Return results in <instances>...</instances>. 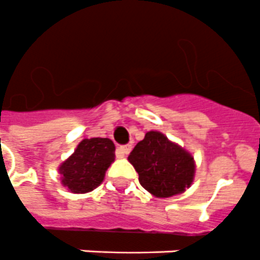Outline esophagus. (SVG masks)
I'll list each match as a JSON object with an SVG mask.
<instances>
[{
    "mask_svg": "<svg viewBox=\"0 0 260 260\" xmlns=\"http://www.w3.org/2000/svg\"><path fill=\"white\" fill-rule=\"evenodd\" d=\"M130 151H132V145H123V146H119L117 149V155L119 158H123Z\"/></svg>",
    "mask_w": 260,
    "mask_h": 260,
    "instance_id": "obj_1",
    "label": "esophagus"
}]
</instances>
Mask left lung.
I'll return each mask as SVG.
<instances>
[{"instance_id":"left-lung-1","label":"left lung","mask_w":260,"mask_h":260,"mask_svg":"<svg viewBox=\"0 0 260 260\" xmlns=\"http://www.w3.org/2000/svg\"><path fill=\"white\" fill-rule=\"evenodd\" d=\"M140 176V184L154 197L185 192L194 180L193 155L159 132H147L128 155Z\"/></svg>"}]
</instances>
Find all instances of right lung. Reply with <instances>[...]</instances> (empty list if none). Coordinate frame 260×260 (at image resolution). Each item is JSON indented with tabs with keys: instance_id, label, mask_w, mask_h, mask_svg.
Wrapping results in <instances>:
<instances>
[{
	"instance_id": "right-lung-1",
	"label": "right lung",
	"mask_w": 260,
	"mask_h": 260,
	"mask_svg": "<svg viewBox=\"0 0 260 260\" xmlns=\"http://www.w3.org/2000/svg\"><path fill=\"white\" fill-rule=\"evenodd\" d=\"M115 159V145L109 138L83 140L59 166L61 185L72 193L94 190L105 180L106 170Z\"/></svg>"
}]
</instances>
